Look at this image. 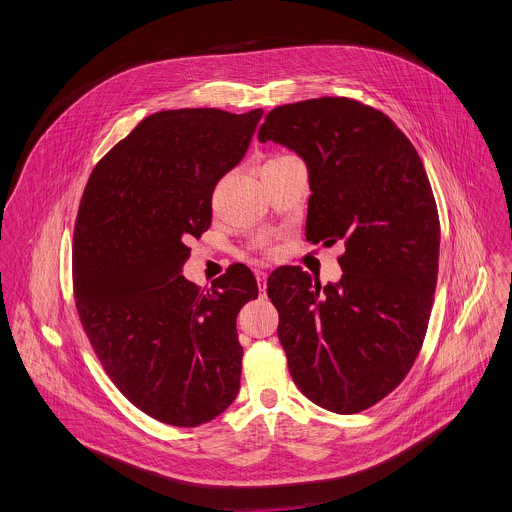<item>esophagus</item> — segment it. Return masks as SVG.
<instances>
[{
    "label": "esophagus",
    "mask_w": 512,
    "mask_h": 512,
    "mask_svg": "<svg viewBox=\"0 0 512 512\" xmlns=\"http://www.w3.org/2000/svg\"><path fill=\"white\" fill-rule=\"evenodd\" d=\"M257 285H259V291L265 296V289H267V273L265 271H257Z\"/></svg>",
    "instance_id": "34e87169"
}]
</instances>
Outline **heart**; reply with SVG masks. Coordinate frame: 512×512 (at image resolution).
<instances>
[{"label": "heart", "mask_w": 512, "mask_h": 512, "mask_svg": "<svg viewBox=\"0 0 512 512\" xmlns=\"http://www.w3.org/2000/svg\"><path fill=\"white\" fill-rule=\"evenodd\" d=\"M291 156H275V158H271L269 162H277V160H289Z\"/></svg>", "instance_id": "b5f03b06"}]
</instances>
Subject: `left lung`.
I'll return each instance as SVG.
<instances>
[{
	"label": "left lung",
	"mask_w": 512,
	"mask_h": 512,
	"mask_svg": "<svg viewBox=\"0 0 512 512\" xmlns=\"http://www.w3.org/2000/svg\"><path fill=\"white\" fill-rule=\"evenodd\" d=\"M257 137L308 166L306 239L344 243L338 283L300 267L267 281L291 379L328 411L369 409L413 367L431 314L440 218L423 162L385 113L346 97L275 107Z\"/></svg>",
	"instance_id": "left-lung-1"
}]
</instances>
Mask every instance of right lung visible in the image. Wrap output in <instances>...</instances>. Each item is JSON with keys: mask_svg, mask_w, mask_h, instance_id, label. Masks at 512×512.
I'll use <instances>...</instances> for the list:
<instances>
[{"mask_svg": "<svg viewBox=\"0 0 512 512\" xmlns=\"http://www.w3.org/2000/svg\"><path fill=\"white\" fill-rule=\"evenodd\" d=\"M263 111L174 109L145 117L95 166L81 198L72 279L79 318L117 389L143 413L196 427L241 385L237 314L259 289L237 263L200 291L186 241L247 154Z\"/></svg>", "mask_w": 512, "mask_h": 512, "instance_id": "add662e5", "label": "right lung"}]
</instances>
